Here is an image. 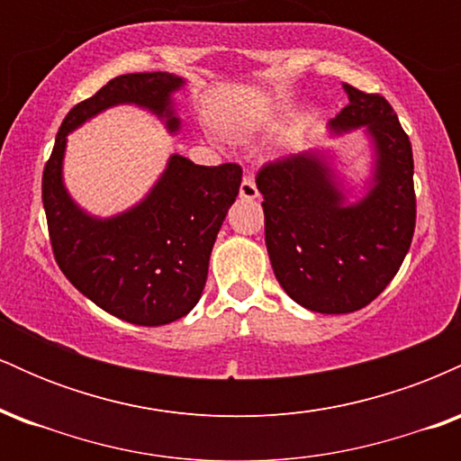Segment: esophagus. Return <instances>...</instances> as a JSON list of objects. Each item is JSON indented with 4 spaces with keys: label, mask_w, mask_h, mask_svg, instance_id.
<instances>
[{
    "label": "esophagus",
    "mask_w": 461,
    "mask_h": 461,
    "mask_svg": "<svg viewBox=\"0 0 461 461\" xmlns=\"http://www.w3.org/2000/svg\"><path fill=\"white\" fill-rule=\"evenodd\" d=\"M240 197L242 199H258V186H256V182H253V177L251 176H247L245 179H242V184H240Z\"/></svg>",
    "instance_id": "1"
}]
</instances>
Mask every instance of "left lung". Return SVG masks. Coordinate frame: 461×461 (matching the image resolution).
I'll return each mask as SVG.
<instances>
[{"label":"left lung","mask_w":461,"mask_h":461,"mask_svg":"<svg viewBox=\"0 0 461 461\" xmlns=\"http://www.w3.org/2000/svg\"><path fill=\"white\" fill-rule=\"evenodd\" d=\"M348 104L330 131L366 128L373 179L348 201L322 151H299L264 164V236L275 277L290 299L321 314H348L377 299L410 251L416 227L411 142L382 95L345 84Z\"/></svg>","instance_id":"1"}]
</instances>
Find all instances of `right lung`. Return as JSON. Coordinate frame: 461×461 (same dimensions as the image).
<instances>
[{
  "mask_svg": "<svg viewBox=\"0 0 461 461\" xmlns=\"http://www.w3.org/2000/svg\"><path fill=\"white\" fill-rule=\"evenodd\" d=\"M173 73H128L73 105L58 130L43 171V205L60 271L84 297L121 321L158 327L186 316L208 279L210 253L238 197L242 168L201 167L173 153L147 197L125 212L99 219L84 212L62 182L67 136L95 114L134 104L179 131Z\"/></svg>",
  "mask_w": 461,
  "mask_h": 461,
  "instance_id": "1",
  "label": "right lung"
}]
</instances>
